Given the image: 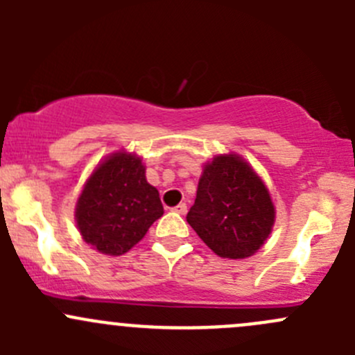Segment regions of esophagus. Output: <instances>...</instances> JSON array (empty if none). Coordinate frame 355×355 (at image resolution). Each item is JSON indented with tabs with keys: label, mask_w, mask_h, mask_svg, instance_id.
Returning <instances> with one entry per match:
<instances>
[{
	"label": "esophagus",
	"mask_w": 355,
	"mask_h": 355,
	"mask_svg": "<svg viewBox=\"0 0 355 355\" xmlns=\"http://www.w3.org/2000/svg\"><path fill=\"white\" fill-rule=\"evenodd\" d=\"M173 211H175V213H178V214H185V213H187V204L180 202L178 206L173 207Z\"/></svg>",
	"instance_id": "34e87169"
}]
</instances>
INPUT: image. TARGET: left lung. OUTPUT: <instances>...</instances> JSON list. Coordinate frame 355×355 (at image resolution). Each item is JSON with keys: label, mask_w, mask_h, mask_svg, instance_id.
Returning <instances> with one entry per match:
<instances>
[{"label": "left lung", "mask_w": 355, "mask_h": 355, "mask_svg": "<svg viewBox=\"0 0 355 355\" xmlns=\"http://www.w3.org/2000/svg\"><path fill=\"white\" fill-rule=\"evenodd\" d=\"M187 221L214 254L244 259L271 234L275 206L245 161L235 155L216 156L204 166Z\"/></svg>", "instance_id": "left-lung-1"}]
</instances>
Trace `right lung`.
I'll list each match as a JSON object with an SVG mask.
<instances>
[{"instance_id": "add662e5", "label": "right lung", "mask_w": 355, "mask_h": 355, "mask_svg": "<svg viewBox=\"0 0 355 355\" xmlns=\"http://www.w3.org/2000/svg\"><path fill=\"white\" fill-rule=\"evenodd\" d=\"M163 216L159 192L146 180L141 157L116 153L99 164L77 200L82 239L99 252L121 256Z\"/></svg>"}]
</instances>
